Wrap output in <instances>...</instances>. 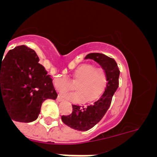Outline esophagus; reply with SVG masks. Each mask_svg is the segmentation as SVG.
Returning a JSON list of instances; mask_svg holds the SVG:
<instances>
[{"label": "esophagus", "instance_id": "obj_1", "mask_svg": "<svg viewBox=\"0 0 157 157\" xmlns=\"http://www.w3.org/2000/svg\"><path fill=\"white\" fill-rule=\"evenodd\" d=\"M56 100H57V101H61L62 100H63V98H62L61 96L58 95L57 96V98H56Z\"/></svg>", "mask_w": 157, "mask_h": 157}]
</instances>
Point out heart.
Wrapping results in <instances>:
<instances>
[{
  "label": "heart",
  "mask_w": 157,
  "mask_h": 157,
  "mask_svg": "<svg viewBox=\"0 0 157 157\" xmlns=\"http://www.w3.org/2000/svg\"><path fill=\"white\" fill-rule=\"evenodd\" d=\"M107 81L106 73L102 67H94L91 63H82L73 71L71 78L58 76L54 79L58 90H66L74 87L77 83L78 92H65L63 96L71 101H79L84 98L93 99L103 91Z\"/></svg>",
  "instance_id": "1"
}]
</instances>
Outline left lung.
<instances>
[{"mask_svg": "<svg viewBox=\"0 0 157 157\" xmlns=\"http://www.w3.org/2000/svg\"><path fill=\"white\" fill-rule=\"evenodd\" d=\"M85 59H92L98 62L106 73L107 82L104 93L94 103L87 106L72 105V112L62 116L64 124L75 130L86 131L94 126L103 118L112 102V97L119 86L120 70L114 59L102 53H89Z\"/></svg>", "mask_w": 157, "mask_h": 157, "instance_id": "1", "label": "left lung"}]
</instances>
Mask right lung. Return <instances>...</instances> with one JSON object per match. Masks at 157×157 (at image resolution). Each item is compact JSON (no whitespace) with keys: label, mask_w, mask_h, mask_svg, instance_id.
I'll list each match as a JSON object with an SVG mask.
<instances>
[{"label":"right lung","mask_w":157,"mask_h":157,"mask_svg":"<svg viewBox=\"0 0 157 157\" xmlns=\"http://www.w3.org/2000/svg\"><path fill=\"white\" fill-rule=\"evenodd\" d=\"M38 61L36 52L26 45L0 57V109L5 107L12 122L34 121L43 101L57 98L50 75Z\"/></svg>","instance_id":"right-lung-1"}]
</instances>
